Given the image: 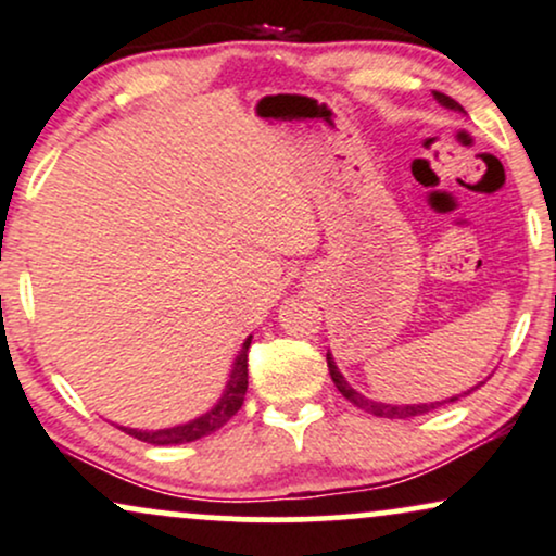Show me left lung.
I'll use <instances>...</instances> for the list:
<instances>
[{"label": "left lung", "instance_id": "obj_1", "mask_svg": "<svg viewBox=\"0 0 556 556\" xmlns=\"http://www.w3.org/2000/svg\"><path fill=\"white\" fill-rule=\"evenodd\" d=\"M434 101L440 103V106L450 109V111H458V114H466V111H463L460 103H458V101H453V98L445 96V93H437V90H434ZM328 369H330L332 382H336V388L341 390V395L345 397V401H351V403H354L356 408L367 410V414H371V416H382V419H414V416L429 414V410H434V408L445 406V403H455V401H460V397L471 395L476 388H481V384H484V382H479V384H476V388L466 390V393H460V395H450L447 401H434V403H401V406H395V403L371 401V397L362 395V393H358V390L351 388L349 380H345V377L341 375V369H338L336 358H332L330 351H328Z\"/></svg>", "mask_w": 556, "mask_h": 556}]
</instances>
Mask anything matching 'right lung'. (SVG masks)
<instances>
[{
  "label": "right lung",
  "mask_w": 556,
  "mask_h": 556,
  "mask_svg": "<svg viewBox=\"0 0 556 556\" xmlns=\"http://www.w3.org/2000/svg\"><path fill=\"white\" fill-rule=\"evenodd\" d=\"M252 336L241 343L237 358L231 364V375L224 388V395L213 403V408H207L205 414H200L198 419L176 424V427L166 429H132V427H119L122 432L137 437V440L148 442V445H185V442L202 440V437L218 432L226 421H231V416L237 414L244 403L247 395V351H250Z\"/></svg>",
  "instance_id": "obj_1"
}]
</instances>
